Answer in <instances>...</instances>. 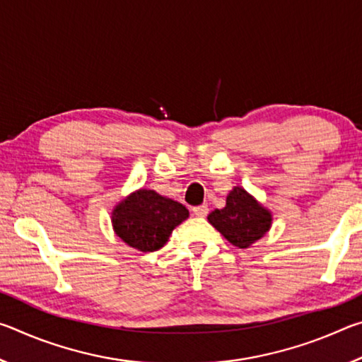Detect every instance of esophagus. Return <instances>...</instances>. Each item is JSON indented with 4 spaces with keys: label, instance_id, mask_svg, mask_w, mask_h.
Returning a JSON list of instances; mask_svg holds the SVG:
<instances>
[{
    "label": "esophagus",
    "instance_id": "1",
    "mask_svg": "<svg viewBox=\"0 0 362 362\" xmlns=\"http://www.w3.org/2000/svg\"><path fill=\"white\" fill-rule=\"evenodd\" d=\"M207 212H209V207H207V204H201V206L193 207V214L196 217H206Z\"/></svg>",
    "mask_w": 362,
    "mask_h": 362
}]
</instances>
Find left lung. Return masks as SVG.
<instances>
[{
  "instance_id": "obj_1",
  "label": "left lung",
  "mask_w": 362,
  "mask_h": 362,
  "mask_svg": "<svg viewBox=\"0 0 362 362\" xmlns=\"http://www.w3.org/2000/svg\"><path fill=\"white\" fill-rule=\"evenodd\" d=\"M207 220L233 246L246 249L265 235L273 218L272 212L254 196L241 187H235L226 196L223 209L212 211Z\"/></svg>"
}]
</instances>
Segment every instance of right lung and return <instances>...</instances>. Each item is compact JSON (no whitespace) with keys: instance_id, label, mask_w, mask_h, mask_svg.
<instances>
[{"instance_id":"obj_1","label":"right lung","mask_w":362,"mask_h":362,"mask_svg":"<svg viewBox=\"0 0 362 362\" xmlns=\"http://www.w3.org/2000/svg\"><path fill=\"white\" fill-rule=\"evenodd\" d=\"M187 218L185 206L145 188L131 193L112 212L116 235L142 252L161 249L175 226Z\"/></svg>"}]
</instances>
